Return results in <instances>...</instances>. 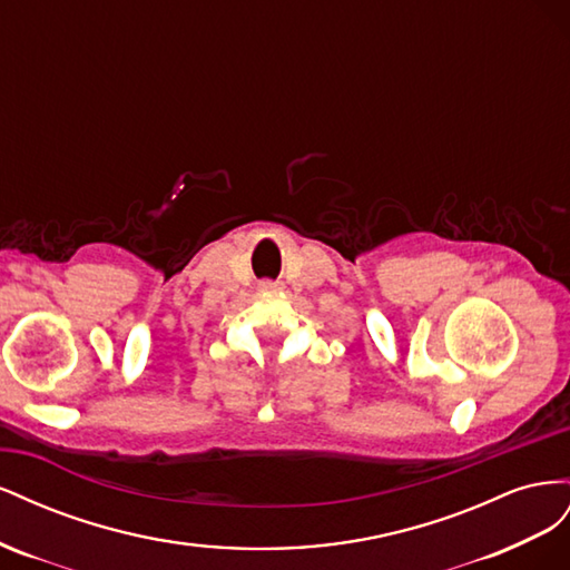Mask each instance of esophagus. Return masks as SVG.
I'll return each mask as SVG.
<instances>
[{
  "label": "esophagus",
  "instance_id": "1",
  "mask_svg": "<svg viewBox=\"0 0 570 570\" xmlns=\"http://www.w3.org/2000/svg\"><path fill=\"white\" fill-rule=\"evenodd\" d=\"M258 289H262V292H275V289H281V285L273 283V281H262V283H258Z\"/></svg>",
  "mask_w": 570,
  "mask_h": 570
}]
</instances>
